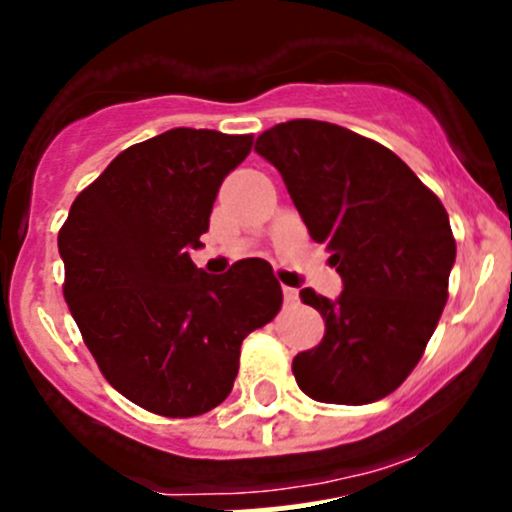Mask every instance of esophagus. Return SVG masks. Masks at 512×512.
<instances>
[{"instance_id": "34e87169", "label": "esophagus", "mask_w": 512, "mask_h": 512, "mask_svg": "<svg viewBox=\"0 0 512 512\" xmlns=\"http://www.w3.org/2000/svg\"><path fill=\"white\" fill-rule=\"evenodd\" d=\"M282 295H285V302H287V305H297V300H300V292H297L295 287L282 285Z\"/></svg>"}]
</instances>
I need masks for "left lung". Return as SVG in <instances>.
Masks as SVG:
<instances>
[{
	"mask_svg": "<svg viewBox=\"0 0 512 512\" xmlns=\"http://www.w3.org/2000/svg\"><path fill=\"white\" fill-rule=\"evenodd\" d=\"M285 180L315 242L327 245L337 300L305 287L325 337L292 360L317 403L365 405L403 385L448 302L455 237L443 202L395 152L317 119H292L255 145Z\"/></svg>",
	"mask_w": 512,
	"mask_h": 512,
	"instance_id": "left-lung-1",
	"label": "left lung"
}]
</instances>
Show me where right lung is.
<instances>
[{"label": "right lung", "instance_id": "obj_1", "mask_svg": "<svg viewBox=\"0 0 512 512\" xmlns=\"http://www.w3.org/2000/svg\"><path fill=\"white\" fill-rule=\"evenodd\" d=\"M252 135L177 130L119 152L77 195L59 230L64 300L117 393L165 418H195L230 395L242 340L280 312L270 262L225 275L190 260L222 180Z\"/></svg>", "mask_w": 512, "mask_h": 512}]
</instances>
